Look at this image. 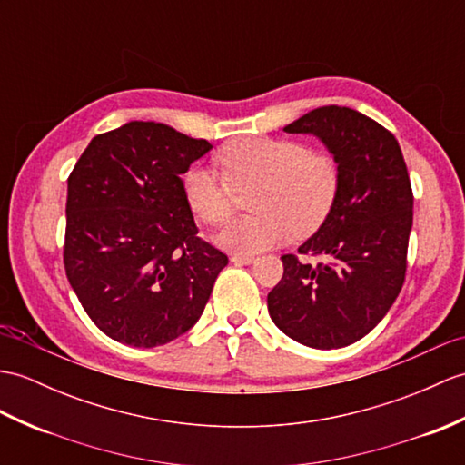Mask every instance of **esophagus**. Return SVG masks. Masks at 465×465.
<instances>
[{
  "label": "esophagus",
  "mask_w": 465,
  "mask_h": 465,
  "mask_svg": "<svg viewBox=\"0 0 465 465\" xmlns=\"http://www.w3.org/2000/svg\"><path fill=\"white\" fill-rule=\"evenodd\" d=\"M230 259H232V263H235V265H250V263L255 262L253 255H243V253H233Z\"/></svg>",
  "instance_id": "esophagus-1"
}]
</instances>
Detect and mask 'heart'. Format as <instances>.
Masks as SVG:
<instances>
[{
    "label": "heart",
    "mask_w": 465,
    "mask_h": 465,
    "mask_svg": "<svg viewBox=\"0 0 465 465\" xmlns=\"http://www.w3.org/2000/svg\"><path fill=\"white\" fill-rule=\"evenodd\" d=\"M222 172L193 166L183 176V196L198 220L218 225L230 218L235 190L255 186L252 215L235 218L218 233L225 250L243 255L265 252L293 233L325 222L341 186L337 160L289 138L233 140L215 154Z\"/></svg>",
    "instance_id": "heart-1"
}]
</instances>
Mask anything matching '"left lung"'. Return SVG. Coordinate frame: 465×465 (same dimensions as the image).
Here are the masks:
<instances>
[{
  "mask_svg": "<svg viewBox=\"0 0 465 465\" xmlns=\"http://www.w3.org/2000/svg\"><path fill=\"white\" fill-rule=\"evenodd\" d=\"M283 131L319 136L341 186L327 220L299 247L322 262L283 255L267 309L293 341L341 349L379 325L404 285L414 206L408 168L394 134L349 106H321Z\"/></svg>",
  "mask_w": 465,
  "mask_h": 465,
  "instance_id": "obj_1",
  "label": "left lung"
}]
</instances>
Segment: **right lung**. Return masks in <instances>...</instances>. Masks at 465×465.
Listing matches in <instances>:
<instances>
[{"instance_id":"obj_1","label":"right lung","mask_w":465,"mask_h":465,"mask_svg":"<svg viewBox=\"0 0 465 465\" xmlns=\"http://www.w3.org/2000/svg\"><path fill=\"white\" fill-rule=\"evenodd\" d=\"M212 144L162 123L96 134L67 180L63 263L106 337L160 347L196 325L228 255L198 237L180 174Z\"/></svg>"}]
</instances>
